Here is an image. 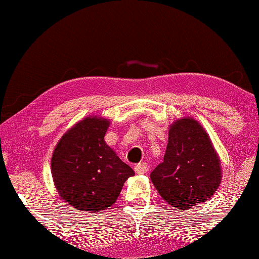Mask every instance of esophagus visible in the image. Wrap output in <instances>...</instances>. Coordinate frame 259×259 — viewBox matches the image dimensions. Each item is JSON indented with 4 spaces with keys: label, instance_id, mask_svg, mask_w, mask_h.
Wrapping results in <instances>:
<instances>
[{
    "label": "esophagus",
    "instance_id": "obj_1",
    "mask_svg": "<svg viewBox=\"0 0 259 259\" xmlns=\"http://www.w3.org/2000/svg\"><path fill=\"white\" fill-rule=\"evenodd\" d=\"M134 169L138 175H144V173H146L147 169H149V166H147L146 162H140V163L136 164Z\"/></svg>",
    "mask_w": 259,
    "mask_h": 259
}]
</instances>
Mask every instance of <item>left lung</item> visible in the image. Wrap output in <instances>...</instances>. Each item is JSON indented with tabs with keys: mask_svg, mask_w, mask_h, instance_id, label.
I'll list each match as a JSON object with an SVG mask.
<instances>
[{
	"mask_svg": "<svg viewBox=\"0 0 259 259\" xmlns=\"http://www.w3.org/2000/svg\"><path fill=\"white\" fill-rule=\"evenodd\" d=\"M150 178L176 210L193 208L212 197L221 183L220 160L197 120L182 118L171 125L163 161Z\"/></svg>",
	"mask_w": 259,
	"mask_h": 259,
	"instance_id": "obj_1",
	"label": "left lung"
}]
</instances>
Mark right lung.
I'll list each match as a JSON object with an SVG mask.
<instances>
[{"label":"right lung","mask_w":259,"mask_h":259,"mask_svg":"<svg viewBox=\"0 0 259 259\" xmlns=\"http://www.w3.org/2000/svg\"><path fill=\"white\" fill-rule=\"evenodd\" d=\"M108 119L87 116L65 133L51 157L56 190L77 210L98 212L112 206L125 181L135 173L104 141Z\"/></svg>","instance_id":"right-lung-1"}]
</instances>
